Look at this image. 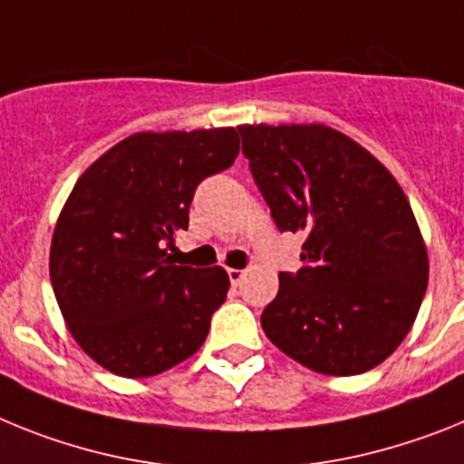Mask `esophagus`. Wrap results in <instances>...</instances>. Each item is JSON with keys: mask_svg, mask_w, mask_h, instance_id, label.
Wrapping results in <instances>:
<instances>
[{"mask_svg": "<svg viewBox=\"0 0 464 464\" xmlns=\"http://www.w3.org/2000/svg\"><path fill=\"white\" fill-rule=\"evenodd\" d=\"M245 277V271H240V268H228V280H231L233 287H237L240 282H243Z\"/></svg>", "mask_w": 464, "mask_h": 464, "instance_id": "1", "label": "esophagus"}]
</instances>
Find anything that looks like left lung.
Returning a JSON list of instances; mask_svg holds the SVG:
<instances>
[{"label":"left lung","mask_w":464,"mask_h":464,"mask_svg":"<svg viewBox=\"0 0 464 464\" xmlns=\"http://www.w3.org/2000/svg\"><path fill=\"white\" fill-rule=\"evenodd\" d=\"M280 231L304 236L296 276L280 273L261 327L324 376H357L411 332L427 289V247L392 172L322 123L237 126Z\"/></svg>","instance_id":"left-lung-1"}]
</instances>
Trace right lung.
<instances>
[{"label":"right lung","instance_id":"right-lung-1","mask_svg":"<svg viewBox=\"0 0 464 464\" xmlns=\"http://www.w3.org/2000/svg\"><path fill=\"white\" fill-rule=\"evenodd\" d=\"M240 151L236 128L135 132L86 168L51 240V285L67 332L95 364L149 378L188 360L224 304L221 266H175L193 191Z\"/></svg>","mask_w":464,"mask_h":464}]
</instances>
